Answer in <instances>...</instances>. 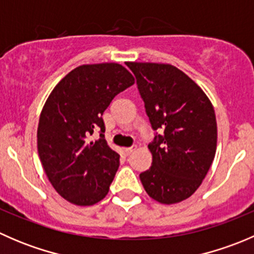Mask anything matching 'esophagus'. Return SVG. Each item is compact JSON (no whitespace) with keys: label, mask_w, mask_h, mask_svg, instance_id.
<instances>
[{"label":"esophagus","mask_w":254,"mask_h":254,"mask_svg":"<svg viewBox=\"0 0 254 254\" xmlns=\"http://www.w3.org/2000/svg\"><path fill=\"white\" fill-rule=\"evenodd\" d=\"M134 150H135V147H127V148H124V152H125V155L129 156L134 152Z\"/></svg>","instance_id":"esophagus-1"}]
</instances>
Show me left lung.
Wrapping results in <instances>:
<instances>
[{
    "label": "left lung",
    "instance_id": "1",
    "mask_svg": "<svg viewBox=\"0 0 254 254\" xmlns=\"http://www.w3.org/2000/svg\"><path fill=\"white\" fill-rule=\"evenodd\" d=\"M127 66L136 77L146 114L156 131L148 143L152 165L140 175V181L158 203L186 200L199 188L214 161L217 140L214 107L203 89L175 66L153 63H127Z\"/></svg>",
    "mask_w": 254,
    "mask_h": 254
}]
</instances>
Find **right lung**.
I'll use <instances>...</instances> for the list:
<instances>
[{"mask_svg":"<svg viewBox=\"0 0 254 254\" xmlns=\"http://www.w3.org/2000/svg\"><path fill=\"white\" fill-rule=\"evenodd\" d=\"M119 64L82 65L50 93L38 125V153L55 190L75 205L88 206L108 194L119 155L104 139L103 115L115 96L131 84ZM100 131V139L90 135Z\"/></svg>","mask_w":254,"mask_h":254,"instance_id":"add662e5","label":"right lung"}]
</instances>
